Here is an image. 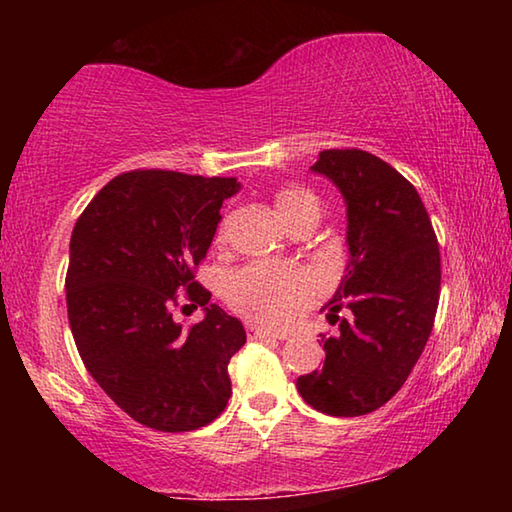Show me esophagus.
Returning a JSON list of instances; mask_svg holds the SVG:
<instances>
[{"label": "esophagus", "mask_w": 512, "mask_h": 512, "mask_svg": "<svg viewBox=\"0 0 512 512\" xmlns=\"http://www.w3.org/2000/svg\"><path fill=\"white\" fill-rule=\"evenodd\" d=\"M246 332H248L250 339H280V341L287 339L284 334H277V332H273V329L259 327L255 323H246Z\"/></svg>", "instance_id": "obj_1"}]
</instances>
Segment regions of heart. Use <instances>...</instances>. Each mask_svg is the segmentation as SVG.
Masks as SVG:
<instances>
[{"label": "heart", "mask_w": 512, "mask_h": 512, "mask_svg": "<svg viewBox=\"0 0 512 512\" xmlns=\"http://www.w3.org/2000/svg\"><path fill=\"white\" fill-rule=\"evenodd\" d=\"M275 205L289 228L307 214L320 216V198L307 187H284ZM225 298L241 314L264 323H291L302 309L318 298L320 284L305 268L246 264L225 277Z\"/></svg>", "instance_id": "heart-1"}]
</instances>
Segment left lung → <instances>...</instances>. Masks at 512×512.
<instances>
[{"label": "left lung", "mask_w": 512, "mask_h": 512, "mask_svg": "<svg viewBox=\"0 0 512 512\" xmlns=\"http://www.w3.org/2000/svg\"><path fill=\"white\" fill-rule=\"evenodd\" d=\"M311 171L343 196L350 259L323 307L339 334L323 343V370L296 386L316 411L357 418L400 391L427 345L440 296L438 239L415 187L377 155L320 151Z\"/></svg>", "instance_id": "8db88e82"}]
</instances>
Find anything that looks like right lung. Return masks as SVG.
Here are the masks:
<instances>
[{
    "label": "right lung",
    "instance_id": "right-lung-1",
    "mask_svg": "<svg viewBox=\"0 0 512 512\" xmlns=\"http://www.w3.org/2000/svg\"><path fill=\"white\" fill-rule=\"evenodd\" d=\"M239 189L237 178L128 171L74 225L65 291L76 348L110 400L151 429L205 427L232 395L228 363L246 329L210 305L194 266ZM180 288L206 311L192 330L170 316Z\"/></svg>",
    "mask_w": 512,
    "mask_h": 512
}]
</instances>
